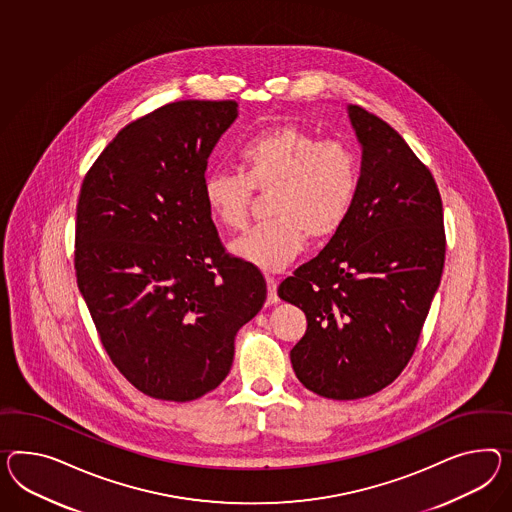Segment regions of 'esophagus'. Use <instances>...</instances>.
Listing matches in <instances>:
<instances>
[{
	"mask_svg": "<svg viewBox=\"0 0 512 512\" xmlns=\"http://www.w3.org/2000/svg\"><path fill=\"white\" fill-rule=\"evenodd\" d=\"M267 301L278 302V293H276V280L273 276H267Z\"/></svg>",
	"mask_w": 512,
	"mask_h": 512,
	"instance_id": "1",
	"label": "esophagus"
}]
</instances>
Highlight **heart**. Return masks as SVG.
<instances>
[{
  "label": "heart",
  "instance_id": "1",
  "mask_svg": "<svg viewBox=\"0 0 512 512\" xmlns=\"http://www.w3.org/2000/svg\"><path fill=\"white\" fill-rule=\"evenodd\" d=\"M241 172H211L202 197L211 217L226 230L249 221L254 191L269 195L271 221L250 228L232 243L237 258L278 271L295 260L306 239L334 236L349 217L360 182L353 146L338 137L321 139L297 124H278L250 137L239 150Z\"/></svg>",
  "mask_w": 512,
  "mask_h": 512
}]
</instances>
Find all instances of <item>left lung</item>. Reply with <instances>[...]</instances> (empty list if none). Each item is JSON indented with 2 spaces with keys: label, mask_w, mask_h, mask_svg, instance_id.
Instances as JSON below:
<instances>
[{
  "label": "left lung",
  "mask_w": 512,
  "mask_h": 512,
  "mask_svg": "<svg viewBox=\"0 0 512 512\" xmlns=\"http://www.w3.org/2000/svg\"><path fill=\"white\" fill-rule=\"evenodd\" d=\"M362 174L347 221L278 286L308 327L291 349L314 394L351 401L392 384L418 347L446 260L444 210L427 165L382 118L349 107Z\"/></svg>",
  "instance_id": "obj_1"
}]
</instances>
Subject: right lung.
<instances>
[{
	"label": "right lung",
	"mask_w": 512,
	"mask_h": 512,
	"mask_svg": "<svg viewBox=\"0 0 512 512\" xmlns=\"http://www.w3.org/2000/svg\"><path fill=\"white\" fill-rule=\"evenodd\" d=\"M234 100H180L124 126L79 189L74 269L105 353L139 392L187 403L215 390L237 330L267 297L204 204Z\"/></svg>",
	"instance_id": "right-lung-1"
}]
</instances>
